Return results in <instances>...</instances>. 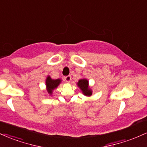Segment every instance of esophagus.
<instances>
[{
	"instance_id": "1",
	"label": "esophagus",
	"mask_w": 147,
	"mask_h": 147,
	"mask_svg": "<svg viewBox=\"0 0 147 147\" xmlns=\"http://www.w3.org/2000/svg\"><path fill=\"white\" fill-rule=\"evenodd\" d=\"M64 79H65V81L66 82H70L71 81V77L70 75L65 76V77H64Z\"/></svg>"
}]
</instances>
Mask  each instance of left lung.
Here are the masks:
<instances>
[{
    "label": "left lung",
    "mask_w": 147,
    "mask_h": 147,
    "mask_svg": "<svg viewBox=\"0 0 147 147\" xmlns=\"http://www.w3.org/2000/svg\"><path fill=\"white\" fill-rule=\"evenodd\" d=\"M77 86L79 88L84 95L87 97H90L92 94V90L89 86V82L87 79L82 78L79 79L77 83Z\"/></svg>",
    "instance_id": "obj_1"
}]
</instances>
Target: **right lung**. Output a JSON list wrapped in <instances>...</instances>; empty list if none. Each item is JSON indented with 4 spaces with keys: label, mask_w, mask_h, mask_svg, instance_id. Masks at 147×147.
Returning <instances> with one entry per match:
<instances>
[{
    "label": "right lung",
    "mask_w": 147,
    "mask_h": 147,
    "mask_svg": "<svg viewBox=\"0 0 147 147\" xmlns=\"http://www.w3.org/2000/svg\"><path fill=\"white\" fill-rule=\"evenodd\" d=\"M61 79H53L50 75L47 76L46 80H45V86H46V90L49 95H52L53 91L59 86V84L61 83Z\"/></svg>",
    "instance_id": "1"
}]
</instances>
